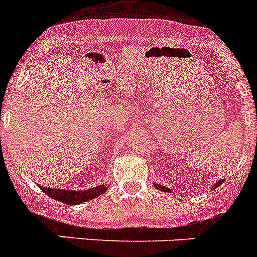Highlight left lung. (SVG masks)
<instances>
[{"mask_svg": "<svg viewBox=\"0 0 257 257\" xmlns=\"http://www.w3.org/2000/svg\"><path fill=\"white\" fill-rule=\"evenodd\" d=\"M222 183V180H219V183H216L215 184V187H219L220 184ZM154 187L157 188V189H160V190H163V192H170V189L169 188H166V187H163V185H161V184H154Z\"/></svg>", "mask_w": 257, "mask_h": 257, "instance_id": "obj_1", "label": "left lung"}]
</instances>
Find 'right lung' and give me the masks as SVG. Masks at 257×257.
<instances>
[{"label":"right lung","mask_w":257,"mask_h":257,"mask_svg":"<svg viewBox=\"0 0 257 257\" xmlns=\"http://www.w3.org/2000/svg\"><path fill=\"white\" fill-rule=\"evenodd\" d=\"M41 189L46 193L47 196L51 198L60 201L67 205H78L82 202L90 201L92 198H96L100 194L105 193L106 188L104 185H99V187L91 188L87 190H67V189H52V188L41 187Z\"/></svg>","instance_id":"obj_1"}]
</instances>
